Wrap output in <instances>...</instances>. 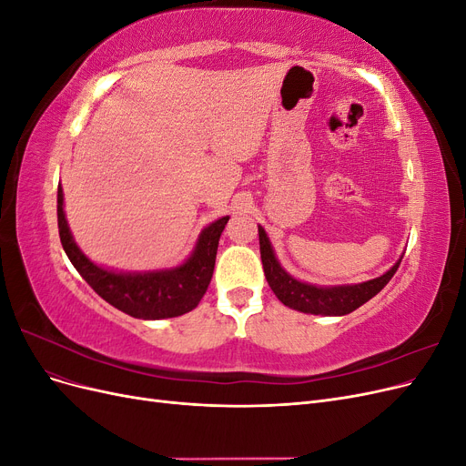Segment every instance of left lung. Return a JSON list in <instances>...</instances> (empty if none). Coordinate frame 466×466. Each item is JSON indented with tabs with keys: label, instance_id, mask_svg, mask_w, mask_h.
I'll use <instances>...</instances> for the list:
<instances>
[{
	"label": "left lung",
	"instance_id": "obj_1",
	"mask_svg": "<svg viewBox=\"0 0 466 466\" xmlns=\"http://www.w3.org/2000/svg\"><path fill=\"white\" fill-rule=\"evenodd\" d=\"M258 241H260V258L268 286L272 288L276 298L289 309L307 315H324V317H342L358 307L368 303L371 298L383 289L389 279L399 270L402 257L394 262L390 270L383 276L361 281V284L346 286H315L293 278L284 266L279 264L274 247L268 238L262 225H258Z\"/></svg>",
	"mask_w": 466,
	"mask_h": 466
}]
</instances>
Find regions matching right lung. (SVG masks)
<instances>
[{
  "label": "right lung",
  "mask_w": 466,
  "mask_h": 466,
  "mask_svg": "<svg viewBox=\"0 0 466 466\" xmlns=\"http://www.w3.org/2000/svg\"><path fill=\"white\" fill-rule=\"evenodd\" d=\"M228 221L229 216H223L204 228L190 257L178 266L146 272H122L93 262L77 247L66 219L64 190L58 187V229L69 262L106 303L134 319H171L198 307L214 274L219 237Z\"/></svg>",
  "instance_id": "1"
}]
</instances>
